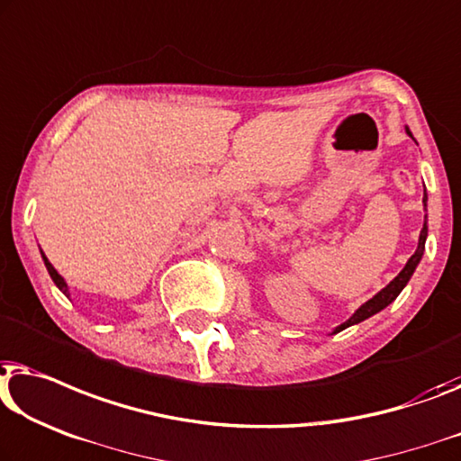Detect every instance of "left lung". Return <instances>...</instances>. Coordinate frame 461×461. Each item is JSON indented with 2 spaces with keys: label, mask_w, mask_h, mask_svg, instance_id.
<instances>
[{
  "label": "left lung",
  "mask_w": 461,
  "mask_h": 461,
  "mask_svg": "<svg viewBox=\"0 0 461 461\" xmlns=\"http://www.w3.org/2000/svg\"><path fill=\"white\" fill-rule=\"evenodd\" d=\"M410 132V131H408ZM424 205H426V193H424ZM426 235H429V226H426V222H424V229H422V232H420V241H418V249H416V253H413V256L408 259V264H405V268L399 272V275L391 280L389 285L384 286L383 291L378 293V295H375L370 299V302H366L362 308H359L356 313H353V316L347 320V322H343L341 326H337V330L335 332H341L343 329H347V326H351V324H357V322H362V320H366V318H370V316H375L376 312H380V310H384L386 305H389L393 299H395L399 293L403 291V286L408 285V280L411 278V275H413V270H416V266H418V262H420V258H422V253H424V243H426Z\"/></svg>",
  "instance_id": "1"
}]
</instances>
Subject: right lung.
I'll use <instances>...</instances> for the list:
<instances>
[{
    "label": "right lung",
    "instance_id": "add662e5",
    "mask_svg": "<svg viewBox=\"0 0 461 461\" xmlns=\"http://www.w3.org/2000/svg\"><path fill=\"white\" fill-rule=\"evenodd\" d=\"M41 256H43V253H41ZM43 262H45V266H48V272H50V276H51V280H53V283H56V285H58V289H59V291H62V293H66V295H68V286H66V283H64V278L58 275V270H56V268H53V266L50 264V259H48V258H45V256H43Z\"/></svg>",
    "mask_w": 461,
    "mask_h": 461
}]
</instances>
